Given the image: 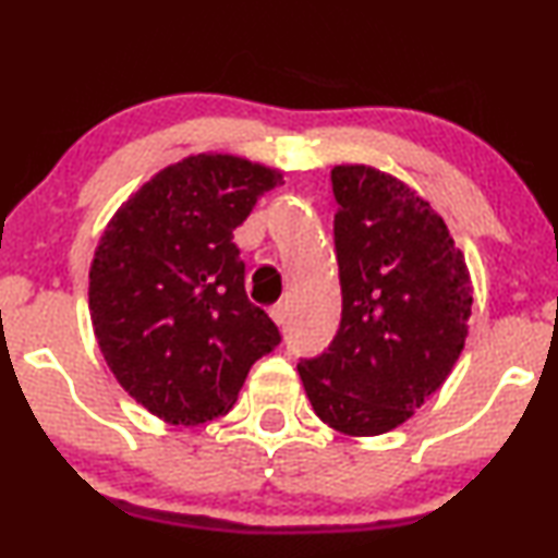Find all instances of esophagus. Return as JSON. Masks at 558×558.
<instances>
[{"mask_svg":"<svg viewBox=\"0 0 558 558\" xmlns=\"http://www.w3.org/2000/svg\"><path fill=\"white\" fill-rule=\"evenodd\" d=\"M269 315H271V319H274V323H277L279 327H284V325H287V304H284V302H277V304H274V307L269 310Z\"/></svg>","mask_w":558,"mask_h":558,"instance_id":"1","label":"esophagus"}]
</instances>
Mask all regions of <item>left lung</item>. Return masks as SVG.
<instances>
[{"label": "left lung", "mask_w": 558, "mask_h": 558, "mask_svg": "<svg viewBox=\"0 0 558 558\" xmlns=\"http://www.w3.org/2000/svg\"><path fill=\"white\" fill-rule=\"evenodd\" d=\"M342 317L300 357L315 414L350 437L407 422L445 384L468 338L472 284L445 220L414 190L365 165L332 170Z\"/></svg>", "instance_id": "left-lung-1"}]
</instances>
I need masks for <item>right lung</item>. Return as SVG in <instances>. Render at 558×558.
Masks as SVG:
<instances>
[{
	"mask_svg": "<svg viewBox=\"0 0 558 558\" xmlns=\"http://www.w3.org/2000/svg\"><path fill=\"white\" fill-rule=\"evenodd\" d=\"M281 182L231 155L165 167L121 205L90 264L98 348L124 391L170 424L228 414L251 365L281 342L248 302L233 231Z\"/></svg>",
	"mask_w": 558,
	"mask_h": 558,
	"instance_id": "1",
	"label": "right lung"
}]
</instances>
